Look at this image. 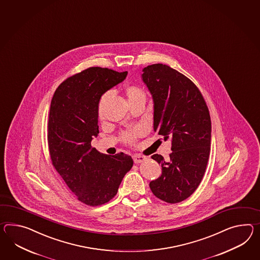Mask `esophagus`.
I'll return each instance as SVG.
<instances>
[{
    "instance_id": "obj_1",
    "label": "esophagus",
    "mask_w": 260,
    "mask_h": 260,
    "mask_svg": "<svg viewBox=\"0 0 260 260\" xmlns=\"http://www.w3.org/2000/svg\"><path fill=\"white\" fill-rule=\"evenodd\" d=\"M133 158V161H134L135 164H141V162H143V161H145V160H146V157L141 156V155H138V154L134 155Z\"/></svg>"
}]
</instances>
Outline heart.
Instances as JSON below:
<instances>
[{
	"instance_id": "b5f03b06",
	"label": "heart",
	"mask_w": 260,
	"mask_h": 260,
	"mask_svg": "<svg viewBox=\"0 0 260 260\" xmlns=\"http://www.w3.org/2000/svg\"><path fill=\"white\" fill-rule=\"evenodd\" d=\"M125 93H126V95H127L128 103H133V102H138V101H141V100H146V92L141 87H139V86H137V85H128L125 89ZM109 95H110V92H106L101 98V101H100V103H99V114H100V115L102 114L103 105H104L105 101H106V99L109 96ZM142 133H143L142 128L134 127L133 129H129V131L123 133L122 134V140L125 143L132 145V144L135 142L136 137Z\"/></svg>"
}]
</instances>
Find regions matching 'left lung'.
Wrapping results in <instances>:
<instances>
[{
	"label": "left lung",
	"instance_id": "obj_1",
	"mask_svg": "<svg viewBox=\"0 0 260 260\" xmlns=\"http://www.w3.org/2000/svg\"><path fill=\"white\" fill-rule=\"evenodd\" d=\"M154 102V132L171 139L169 158L154 154L161 175L149 183L153 194L175 204L190 197L202 180L209 160L211 121L197 85L180 72L162 63L143 70Z\"/></svg>",
	"mask_w": 260,
	"mask_h": 260
}]
</instances>
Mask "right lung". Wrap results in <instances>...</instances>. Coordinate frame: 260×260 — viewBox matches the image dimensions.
Segmentation results:
<instances>
[{
  "label": "right lung",
  "instance_id": "right-lung-1",
  "mask_svg": "<svg viewBox=\"0 0 260 260\" xmlns=\"http://www.w3.org/2000/svg\"><path fill=\"white\" fill-rule=\"evenodd\" d=\"M127 74L89 68L63 81L51 100L48 123L51 162L77 199L87 206H101L114 198L133 167L131 156L105 155L91 146L99 133L102 95Z\"/></svg>",
  "mask_w": 260,
  "mask_h": 260
}]
</instances>
